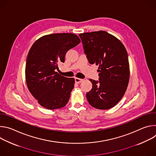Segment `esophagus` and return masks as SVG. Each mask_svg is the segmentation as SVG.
Masks as SVG:
<instances>
[{
	"mask_svg": "<svg viewBox=\"0 0 156 156\" xmlns=\"http://www.w3.org/2000/svg\"><path fill=\"white\" fill-rule=\"evenodd\" d=\"M82 81H83L82 79H80V78H75V83H81Z\"/></svg>",
	"mask_w": 156,
	"mask_h": 156,
	"instance_id": "34e87169",
	"label": "esophagus"
}]
</instances>
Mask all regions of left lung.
<instances>
[{"mask_svg":"<svg viewBox=\"0 0 156 156\" xmlns=\"http://www.w3.org/2000/svg\"><path fill=\"white\" fill-rule=\"evenodd\" d=\"M84 52L90 64L99 65V81L90 79L92 89L86 98L94 108L106 110L115 106L128 84L129 66L123 44L104 31L79 34Z\"/></svg>","mask_w":156,"mask_h":156,"instance_id":"left-lung-1","label":"left lung"}]
</instances>
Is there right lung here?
<instances>
[{"instance_id":"obj_1","label":"right lung","mask_w":156,"mask_h":156,"mask_svg":"<svg viewBox=\"0 0 156 156\" xmlns=\"http://www.w3.org/2000/svg\"><path fill=\"white\" fill-rule=\"evenodd\" d=\"M80 39L72 33L44 36L31 46L27 58L25 75L30 92L38 103L54 110L67 104L75 80L59 75L58 64L65 62L66 53Z\"/></svg>"}]
</instances>
